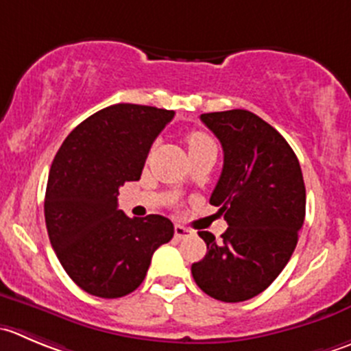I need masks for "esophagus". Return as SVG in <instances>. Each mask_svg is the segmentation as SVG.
<instances>
[{
	"instance_id": "esophagus-1",
	"label": "esophagus",
	"mask_w": 351,
	"mask_h": 351,
	"mask_svg": "<svg viewBox=\"0 0 351 351\" xmlns=\"http://www.w3.org/2000/svg\"><path fill=\"white\" fill-rule=\"evenodd\" d=\"M189 234H192V230L185 228V226H183V224H176V226H175V237L178 238V240H182V238L189 237Z\"/></svg>"
}]
</instances>
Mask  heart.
Instances as JSON below:
<instances>
[{"instance_id": "obj_1", "label": "heart", "mask_w": 351, "mask_h": 351, "mask_svg": "<svg viewBox=\"0 0 351 351\" xmlns=\"http://www.w3.org/2000/svg\"><path fill=\"white\" fill-rule=\"evenodd\" d=\"M186 142H189L190 152L199 151V149H204V147H209V145H216V144H214V141H213V137H210V135H207L206 132H199V130L189 134V137H186Z\"/></svg>"}]
</instances>
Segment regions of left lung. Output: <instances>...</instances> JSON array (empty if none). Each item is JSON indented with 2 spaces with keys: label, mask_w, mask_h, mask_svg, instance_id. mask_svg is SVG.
Listing matches in <instances>:
<instances>
[{
  "label": "left lung",
  "mask_w": 351,
  "mask_h": 351,
  "mask_svg": "<svg viewBox=\"0 0 351 351\" xmlns=\"http://www.w3.org/2000/svg\"><path fill=\"white\" fill-rule=\"evenodd\" d=\"M223 145V171L209 202L228 230L216 241L199 231L207 254L192 264L197 287L221 302L266 290L290 261L305 219L300 162L283 135L247 110L200 114Z\"/></svg>",
  "instance_id": "left-lung-1"
}]
</instances>
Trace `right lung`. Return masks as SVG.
Segmentation results:
<instances>
[{
	"instance_id": "right-lung-1",
	"label": "right lung",
	"mask_w": 351,
	"mask_h": 351,
	"mask_svg": "<svg viewBox=\"0 0 351 351\" xmlns=\"http://www.w3.org/2000/svg\"><path fill=\"white\" fill-rule=\"evenodd\" d=\"M175 111L113 104L82 121L54 156L44 199L49 241L84 291L120 298L141 287L152 254L173 238L159 214L128 217L120 186L137 182L152 142Z\"/></svg>"
}]
</instances>
